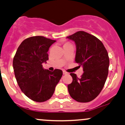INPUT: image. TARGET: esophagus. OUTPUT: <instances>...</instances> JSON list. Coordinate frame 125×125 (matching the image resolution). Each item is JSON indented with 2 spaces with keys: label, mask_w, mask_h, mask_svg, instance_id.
Segmentation results:
<instances>
[{
  "label": "esophagus",
  "mask_w": 125,
  "mask_h": 125,
  "mask_svg": "<svg viewBox=\"0 0 125 125\" xmlns=\"http://www.w3.org/2000/svg\"><path fill=\"white\" fill-rule=\"evenodd\" d=\"M63 75H67V74H68V73L67 72H66V71H63Z\"/></svg>",
  "instance_id": "esophagus-1"
}]
</instances>
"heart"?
Returning a JSON list of instances; mask_svg holds the SVG:
<instances>
[{"label":"heart","mask_w":125,"mask_h":125,"mask_svg":"<svg viewBox=\"0 0 125 125\" xmlns=\"http://www.w3.org/2000/svg\"><path fill=\"white\" fill-rule=\"evenodd\" d=\"M66 44H69V42H67V43H66Z\"/></svg>","instance_id":"obj_1"}]
</instances>
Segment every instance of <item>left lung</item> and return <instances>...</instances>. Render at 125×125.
<instances>
[{
	"instance_id": "8db88e82",
	"label": "left lung",
	"mask_w": 125,
	"mask_h": 125,
	"mask_svg": "<svg viewBox=\"0 0 125 125\" xmlns=\"http://www.w3.org/2000/svg\"><path fill=\"white\" fill-rule=\"evenodd\" d=\"M76 47L75 62L83 67L81 78L71 73L72 83L68 85L73 99L81 103L95 98L103 88L109 73V57L102 42L85 31H78L67 37Z\"/></svg>"
}]
</instances>
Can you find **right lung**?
<instances>
[{"mask_svg":"<svg viewBox=\"0 0 125 125\" xmlns=\"http://www.w3.org/2000/svg\"><path fill=\"white\" fill-rule=\"evenodd\" d=\"M56 42L42 36L31 37L20 45L13 57V68L21 91L31 100L44 102L53 95L63 75L60 69H44L42 63L49 60L47 52Z\"/></svg>","mask_w":125,"mask_h":125,"instance_id":"1","label":"right lung"}]
</instances>
